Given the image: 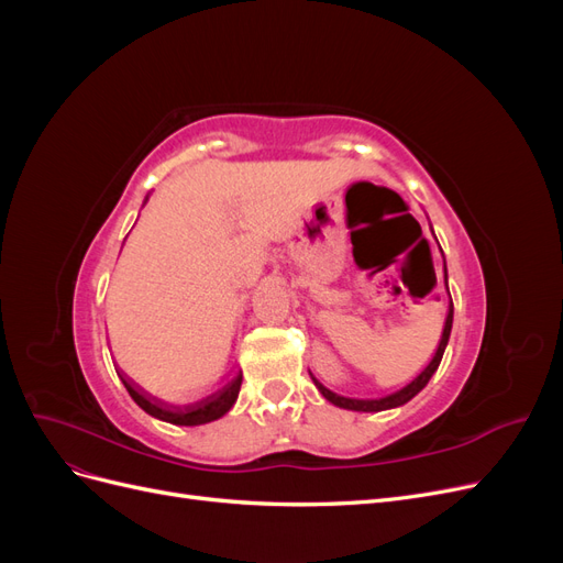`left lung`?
Listing matches in <instances>:
<instances>
[{
	"label": "left lung",
	"mask_w": 563,
	"mask_h": 563,
	"mask_svg": "<svg viewBox=\"0 0 563 563\" xmlns=\"http://www.w3.org/2000/svg\"><path fill=\"white\" fill-rule=\"evenodd\" d=\"M444 269H446V261H444ZM434 286H437V277L432 275L430 282H428V286H424L422 291H420V296L432 294ZM444 288L449 291V282H444ZM449 296H451V294H449ZM437 298H439V296H437ZM451 327H453V302L449 305L444 333H441L439 347H437V352H434V356H432V362H430L428 366H424L411 383L404 385V387L397 389V391H391V395H385V397H350V395H338V391H333V389H329V387H323V385L312 376V373H310V378L314 380V385H317V389L321 391V395L327 397L331 404H335V406H340V408H350V411H366V413H371V411H385V408L401 406V404H406V401H411V399L418 395V391L430 383L432 373L439 368L441 356H444V350H446V343H449V335H451Z\"/></svg>",
	"instance_id": "left-lung-1"
}]
</instances>
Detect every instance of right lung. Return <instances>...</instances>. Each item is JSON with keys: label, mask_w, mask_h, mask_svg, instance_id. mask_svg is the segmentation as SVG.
Listing matches in <instances>:
<instances>
[{"label": "right lung", "mask_w": 563, "mask_h": 563, "mask_svg": "<svg viewBox=\"0 0 563 563\" xmlns=\"http://www.w3.org/2000/svg\"><path fill=\"white\" fill-rule=\"evenodd\" d=\"M119 378H122L124 387L129 389L131 399L139 404L145 413L155 416L159 420H166V422H174V424H203V422L218 420L220 416H225L230 411L232 404L236 401V397H240V387H242V373H240V376L232 378L220 389L211 391V395L201 397L197 401H190V404L176 406V404H166L162 399L145 395V391L139 385H133L124 376V373H119Z\"/></svg>", "instance_id": "1"}]
</instances>
